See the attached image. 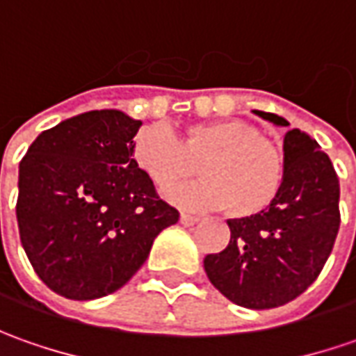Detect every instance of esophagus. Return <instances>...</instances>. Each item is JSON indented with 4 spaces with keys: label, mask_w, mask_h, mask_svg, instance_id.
<instances>
[{
    "label": "esophagus",
    "mask_w": 356,
    "mask_h": 356,
    "mask_svg": "<svg viewBox=\"0 0 356 356\" xmlns=\"http://www.w3.org/2000/svg\"><path fill=\"white\" fill-rule=\"evenodd\" d=\"M198 222V216H192V213H180V224L182 226H192V224H196Z\"/></svg>",
    "instance_id": "34e87169"
}]
</instances>
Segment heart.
Wrapping results in <instances>:
<instances>
[{"label":"heart","mask_w":356,"mask_h":356,"mask_svg":"<svg viewBox=\"0 0 356 356\" xmlns=\"http://www.w3.org/2000/svg\"><path fill=\"white\" fill-rule=\"evenodd\" d=\"M132 160L152 184L166 190L198 172L202 180L168 192L186 208H222L229 218H252L280 194L285 152L248 120L194 122L176 134L150 124L132 140Z\"/></svg>","instance_id":"1"}]
</instances>
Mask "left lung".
I'll list each match as a JSON object with an SVG mask.
<instances>
[{
  "label": "left lung",
  "mask_w": 356,
  "mask_h": 356,
  "mask_svg": "<svg viewBox=\"0 0 356 356\" xmlns=\"http://www.w3.org/2000/svg\"><path fill=\"white\" fill-rule=\"evenodd\" d=\"M273 124L285 118L255 111ZM285 176L273 204L252 218L227 220L226 250L208 253L204 269L236 305L271 309L293 301L319 277L341 224L339 178L331 158L307 132L285 134Z\"/></svg>",
  "instance_id": "8db88e82"
}]
</instances>
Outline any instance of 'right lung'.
<instances>
[{"mask_svg": "<svg viewBox=\"0 0 356 356\" xmlns=\"http://www.w3.org/2000/svg\"><path fill=\"white\" fill-rule=\"evenodd\" d=\"M140 127L120 111H90L43 130L19 162L21 245L51 291L76 301L117 291L178 222L132 160Z\"/></svg>", "mask_w": 356, "mask_h": 356, "instance_id": "add662e5", "label": "right lung"}]
</instances>
